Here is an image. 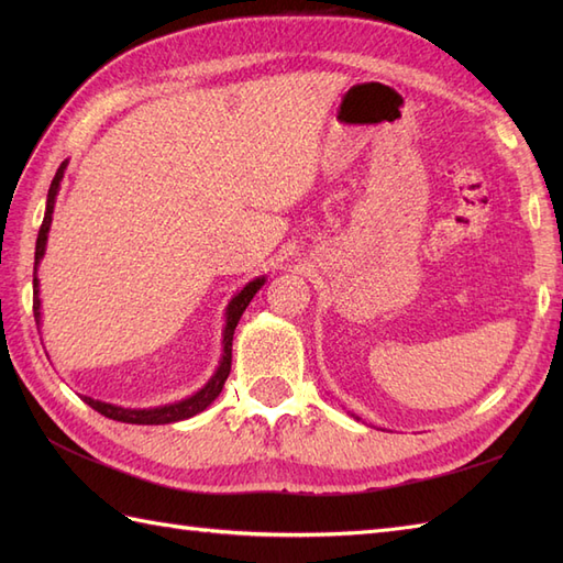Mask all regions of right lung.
Wrapping results in <instances>:
<instances>
[{
  "label": "right lung",
  "mask_w": 563,
  "mask_h": 563,
  "mask_svg": "<svg viewBox=\"0 0 563 563\" xmlns=\"http://www.w3.org/2000/svg\"><path fill=\"white\" fill-rule=\"evenodd\" d=\"M67 169V162L59 164V169L53 178L51 190H47V202H45V218L41 224L38 239H35V263H33V317L35 324L41 327V283H38V266L45 256V244H47V232H51L53 224V210H55V200L59 194V181H63ZM266 283V275L261 278H254L251 283H246L242 290H239L230 305L224 307V331H222V357L220 365L214 369V375L202 385L196 394L190 397L174 401V404H164V406H150V409H128V406H118V404H109V401H99L91 397H81L84 404H89L93 411H99L106 418H113V421L121 423H137V426H164V423H176V421H186V418L196 416L200 411H206L208 406L220 397V391L224 387L227 377H230L232 369V339H234V329L242 319L244 309L249 307V302L254 300V295L261 290V285Z\"/></svg>",
  "instance_id": "obj_1"
}]
</instances>
